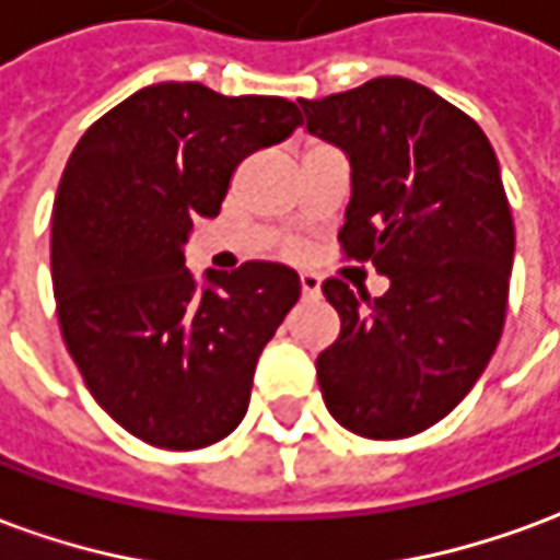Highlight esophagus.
<instances>
[{
    "mask_svg": "<svg viewBox=\"0 0 560 560\" xmlns=\"http://www.w3.org/2000/svg\"><path fill=\"white\" fill-rule=\"evenodd\" d=\"M300 288H303V296H317L320 293V279L315 272H300Z\"/></svg>",
    "mask_w": 560,
    "mask_h": 560,
    "instance_id": "esophagus-1",
    "label": "esophagus"
}]
</instances>
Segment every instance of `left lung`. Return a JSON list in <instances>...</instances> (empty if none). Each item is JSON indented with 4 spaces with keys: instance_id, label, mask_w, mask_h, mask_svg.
Returning a JSON list of instances; mask_svg holds the SVG:
<instances>
[{
    "instance_id": "left-lung-1",
    "label": "left lung",
    "mask_w": 560,
    "mask_h": 560,
    "mask_svg": "<svg viewBox=\"0 0 560 560\" xmlns=\"http://www.w3.org/2000/svg\"><path fill=\"white\" fill-rule=\"evenodd\" d=\"M300 107L351 161L345 255L389 279L375 300L324 281L341 332L317 357V384L353 434L411 438L468 396L504 329L516 231L501 167L482 128L413 80Z\"/></svg>"
}]
</instances>
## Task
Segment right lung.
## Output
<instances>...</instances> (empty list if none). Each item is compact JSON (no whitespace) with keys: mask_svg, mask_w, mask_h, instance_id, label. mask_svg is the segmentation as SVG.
Masks as SVG:
<instances>
[{"mask_svg":"<svg viewBox=\"0 0 560 560\" xmlns=\"http://www.w3.org/2000/svg\"><path fill=\"white\" fill-rule=\"evenodd\" d=\"M300 107L155 83L78 140L54 200L59 327L86 387L126 432L164 450L228 438L257 357L300 300L284 264L185 269L197 215L215 219L240 161L291 138Z\"/></svg>","mask_w":560,"mask_h":560,"instance_id":"1","label":"right lung"}]
</instances>
